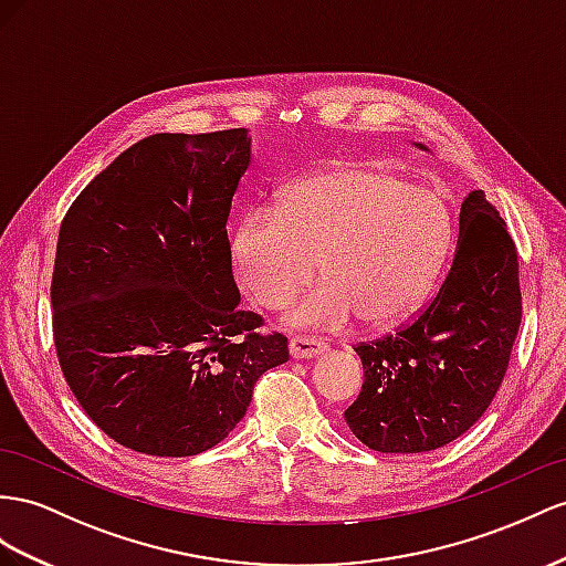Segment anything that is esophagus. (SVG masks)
<instances>
[{
    "label": "esophagus",
    "mask_w": 566,
    "mask_h": 566,
    "mask_svg": "<svg viewBox=\"0 0 566 566\" xmlns=\"http://www.w3.org/2000/svg\"><path fill=\"white\" fill-rule=\"evenodd\" d=\"M323 352H325V344L311 337H294L289 342V354H292V358H313V356H321Z\"/></svg>",
    "instance_id": "obj_1"
}]
</instances>
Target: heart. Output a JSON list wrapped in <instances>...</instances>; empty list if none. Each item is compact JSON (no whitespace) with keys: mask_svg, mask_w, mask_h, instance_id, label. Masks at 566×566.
I'll return each mask as SVG.
<instances>
[{"mask_svg":"<svg viewBox=\"0 0 566 566\" xmlns=\"http://www.w3.org/2000/svg\"><path fill=\"white\" fill-rule=\"evenodd\" d=\"M452 245L444 198L368 165H335L292 184L280 208L255 206L231 237V268L258 306L286 311L292 327L339 329L364 315L397 325L423 306Z\"/></svg>","mask_w":566,"mask_h":566,"instance_id":"obj_1","label":"heart"}]
</instances>
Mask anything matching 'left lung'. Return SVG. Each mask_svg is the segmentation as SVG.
I'll list each match as a JSON object with an SVG mask.
<instances>
[{
  "label": "left lung",
  "instance_id": "8db88e82",
  "mask_svg": "<svg viewBox=\"0 0 566 566\" xmlns=\"http://www.w3.org/2000/svg\"><path fill=\"white\" fill-rule=\"evenodd\" d=\"M518 325L516 245L485 193L471 191L452 268L428 308L395 335L356 346L366 380L344 411L346 426L382 454L457 440L497 395Z\"/></svg>",
  "mask_w": 566,
  "mask_h": 566
}]
</instances>
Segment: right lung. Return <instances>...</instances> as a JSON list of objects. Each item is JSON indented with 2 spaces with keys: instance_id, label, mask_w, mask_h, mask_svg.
<instances>
[{
  "instance_id": "1",
  "label": "right lung",
  "mask_w": 566,
  "mask_h": 566,
  "mask_svg": "<svg viewBox=\"0 0 566 566\" xmlns=\"http://www.w3.org/2000/svg\"><path fill=\"white\" fill-rule=\"evenodd\" d=\"M251 165L249 128L155 134L83 188L56 241L60 366L91 421L150 457H193L245 416L289 360L241 311L227 220Z\"/></svg>"
}]
</instances>
